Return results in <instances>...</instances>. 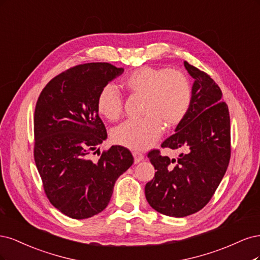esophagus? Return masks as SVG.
I'll list each match as a JSON object with an SVG mask.
<instances>
[{
    "label": "esophagus",
    "instance_id": "esophagus-1",
    "mask_svg": "<svg viewBox=\"0 0 260 260\" xmlns=\"http://www.w3.org/2000/svg\"><path fill=\"white\" fill-rule=\"evenodd\" d=\"M133 155H134V160H135V163H139L144 160V154L138 152V151H134Z\"/></svg>",
    "mask_w": 260,
    "mask_h": 260
}]
</instances>
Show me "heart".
<instances>
[{
    "label": "heart",
    "instance_id": "b5f03b06",
    "mask_svg": "<svg viewBox=\"0 0 260 260\" xmlns=\"http://www.w3.org/2000/svg\"><path fill=\"white\" fill-rule=\"evenodd\" d=\"M121 86L132 95H144L142 119L128 120L116 127L112 139L132 150H145L160 138L163 125L173 128L187 116L192 104V85L186 73L164 67L144 66L122 79ZM123 96L107 84L97 96V110L109 121L123 114Z\"/></svg>",
    "mask_w": 260,
    "mask_h": 260
}]
</instances>
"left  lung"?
Listing matches in <instances>:
<instances>
[{
    "label": "left lung",
    "instance_id": "8db88e82",
    "mask_svg": "<svg viewBox=\"0 0 260 260\" xmlns=\"http://www.w3.org/2000/svg\"><path fill=\"white\" fill-rule=\"evenodd\" d=\"M194 79L190 110L162 148L179 151L177 158L148 153L156 170L145 187L148 203L156 212L186 217L202 209L212 199L227 171L231 155L228 106L215 81L204 71L185 61Z\"/></svg>",
    "mask_w": 260,
    "mask_h": 260
}]
</instances>
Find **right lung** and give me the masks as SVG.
<instances>
[{"label":"right lung","instance_id":"obj_1","mask_svg":"<svg viewBox=\"0 0 260 260\" xmlns=\"http://www.w3.org/2000/svg\"><path fill=\"white\" fill-rule=\"evenodd\" d=\"M124 72L108 62L72 67L49 81L35 111V161L47 199L73 219L103 212L114 183L134 163L127 148L112 146L98 161L90 154L107 138L97 110L100 89Z\"/></svg>","mask_w":260,"mask_h":260}]
</instances>
